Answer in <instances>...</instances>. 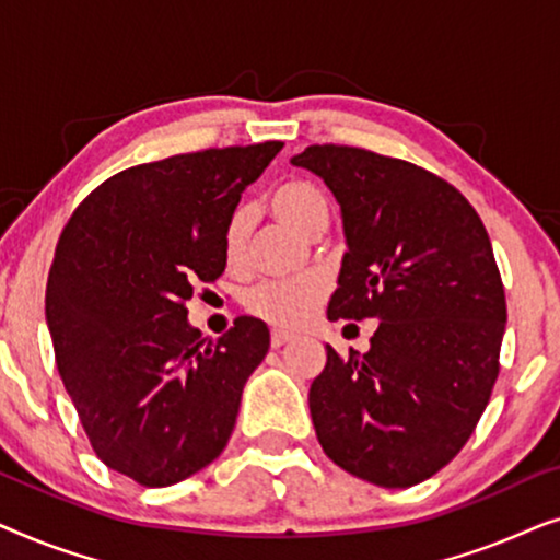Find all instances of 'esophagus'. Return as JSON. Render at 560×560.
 I'll list each match as a JSON object with an SVG mask.
<instances>
[{
	"label": "esophagus",
	"mask_w": 560,
	"mask_h": 560,
	"mask_svg": "<svg viewBox=\"0 0 560 560\" xmlns=\"http://www.w3.org/2000/svg\"><path fill=\"white\" fill-rule=\"evenodd\" d=\"M293 339H295V334L282 331V328H272V334H270V343H272V349L285 347V343H290Z\"/></svg>",
	"instance_id": "esophagus-1"
}]
</instances>
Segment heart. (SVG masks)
Listing matches in <instances>:
<instances>
[{
  "instance_id": "1",
  "label": "heart",
  "mask_w": 560,
  "mask_h": 560,
  "mask_svg": "<svg viewBox=\"0 0 560 560\" xmlns=\"http://www.w3.org/2000/svg\"><path fill=\"white\" fill-rule=\"evenodd\" d=\"M270 211L288 226L303 236L316 240L328 229L331 221V203L324 188L316 183L295 178L280 183L278 188L267 196ZM247 240H249V219L242 209L229 217L224 226V259L229 267H242L247 259ZM328 293L326 280L320 275H301V278L285 280H265L247 290L244 305L252 316L267 320V324L282 328H298L316 316L324 305Z\"/></svg>"
}]
</instances>
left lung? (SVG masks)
<instances>
[{"instance_id": "obj_1", "label": "left lung", "mask_w": 560, "mask_h": 560, "mask_svg": "<svg viewBox=\"0 0 560 560\" xmlns=\"http://www.w3.org/2000/svg\"><path fill=\"white\" fill-rule=\"evenodd\" d=\"M290 163L341 206L347 255L328 318H377L370 351L326 347L308 405L326 456L377 487L443 469L477 428L500 374L508 303L479 213L439 175L347 144Z\"/></svg>"}]
</instances>
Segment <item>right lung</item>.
I'll list each match as a JSON object with an SVG mask.
<instances>
[{
    "label": "right lung",
    "mask_w": 560,
    "mask_h": 560,
    "mask_svg": "<svg viewBox=\"0 0 560 560\" xmlns=\"http://www.w3.org/2000/svg\"><path fill=\"white\" fill-rule=\"evenodd\" d=\"M282 142L127 167L83 198L45 288L52 349L91 448L142 487L224 451L242 389L270 349L259 318L217 341L188 324L194 285L224 272V226Z\"/></svg>",
    "instance_id": "1"
}]
</instances>
